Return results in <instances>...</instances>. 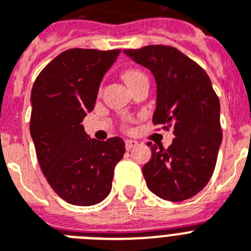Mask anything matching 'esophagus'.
<instances>
[{"mask_svg":"<svg viewBox=\"0 0 251 251\" xmlns=\"http://www.w3.org/2000/svg\"><path fill=\"white\" fill-rule=\"evenodd\" d=\"M136 146H138V142L134 141V139H127L126 141V148L127 150H130V148L136 147Z\"/></svg>","mask_w":251,"mask_h":251,"instance_id":"1","label":"esophagus"}]
</instances>
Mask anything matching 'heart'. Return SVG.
Returning <instances> with one entry per match:
<instances>
[{
  "instance_id": "heart-1",
  "label": "heart",
  "mask_w": 251,
  "mask_h": 251,
  "mask_svg": "<svg viewBox=\"0 0 251 251\" xmlns=\"http://www.w3.org/2000/svg\"><path fill=\"white\" fill-rule=\"evenodd\" d=\"M145 75L142 74L139 70H137V69H128V70H126L123 74V79L126 83H132V81L137 80V79H139V77H143Z\"/></svg>"
}]
</instances>
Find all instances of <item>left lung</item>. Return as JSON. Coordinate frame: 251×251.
I'll list each match as a JSON object with an SVG mask.
<instances>
[{
  "instance_id": "1",
  "label": "left lung",
  "mask_w": 251,
  "mask_h": 251,
  "mask_svg": "<svg viewBox=\"0 0 251 251\" xmlns=\"http://www.w3.org/2000/svg\"><path fill=\"white\" fill-rule=\"evenodd\" d=\"M123 52L152 72L157 84L153 124L172 128L175 134L167 150L148 143L152 157L142 168L147 187L163 200H187L214 174L223 141L220 100L205 70L176 48L148 45Z\"/></svg>"
}]
</instances>
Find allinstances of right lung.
I'll use <instances>...</instances> for the list:
<instances>
[{"label": "right lung", "mask_w": 251, "mask_h": 251, "mask_svg": "<svg viewBox=\"0 0 251 251\" xmlns=\"http://www.w3.org/2000/svg\"><path fill=\"white\" fill-rule=\"evenodd\" d=\"M119 54L70 49L50 61L32 85L30 133L40 167L51 188L72 205L101 202L126 152L122 138L90 139L81 124Z\"/></svg>", "instance_id": "add662e5"}]
</instances>
